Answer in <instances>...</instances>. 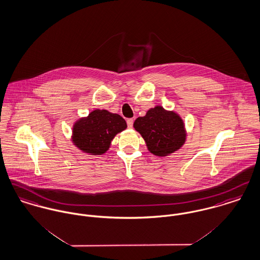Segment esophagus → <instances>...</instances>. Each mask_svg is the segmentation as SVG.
Masks as SVG:
<instances>
[{"label": "esophagus", "mask_w": 260, "mask_h": 260, "mask_svg": "<svg viewBox=\"0 0 260 260\" xmlns=\"http://www.w3.org/2000/svg\"><path fill=\"white\" fill-rule=\"evenodd\" d=\"M133 122H134L133 119H127V126H128V128H132L133 127Z\"/></svg>", "instance_id": "1"}]
</instances>
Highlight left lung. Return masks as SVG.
Returning a JSON list of instances; mask_svg holds the SVG:
<instances>
[{
  "label": "left lung",
  "instance_id": "8db88e82",
  "mask_svg": "<svg viewBox=\"0 0 260 260\" xmlns=\"http://www.w3.org/2000/svg\"><path fill=\"white\" fill-rule=\"evenodd\" d=\"M133 126L141 134L148 150L155 156L166 157L178 151L186 142L183 119L162 106L149 109L145 116L135 120Z\"/></svg>",
  "mask_w": 260,
  "mask_h": 260
}]
</instances>
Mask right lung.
I'll use <instances>...</instances> for the list:
<instances>
[{
    "instance_id": "1",
    "label": "right lung",
    "mask_w": 260,
    "mask_h": 260,
    "mask_svg": "<svg viewBox=\"0 0 260 260\" xmlns=\"http://www.w3.org/2000/svg\"><path fill=\"white\" fill-rule=\"evenodd\" d=\"M127 128L126 121L119 114L95 109L87 117L78 119L72 128V142L82 152L89 155H102L111 141Z\"/></svg>"
}]
</instances>
